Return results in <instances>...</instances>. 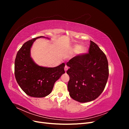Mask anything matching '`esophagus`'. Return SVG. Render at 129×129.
I'll return each mask as SVG.
<instances>
[{
  "instance_id": "esophagus-1",
  "label": "esophagus",
  "mask_w": 129,
  "mask_h": 129,
  "mask_svg": "<svg viewBox=\"0 0 129 129\" xmlns=\"http://www.w3.org/2000/svg\"><path fill=\"white\" fill-rule=\"evenodd\" d=\"M67 70H68V67H67V65H66L65 67H64V71H65V72L67 71Z\"/></svg>"
}]
</instances>
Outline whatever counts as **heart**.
<instances>
[{
  "mask_svg": "<svg viewBox=\"0 0 129 129\" xmlns=\"http://www.w3.org/2000/svg\"><path fill=\"white\" fill-rule=\"evenodd\" d=\"M73 50H74V52H77V50H79V53L80 54H82L83 53H84L87 50V48L85 47L84 46H82L81 47L80 45H75L74 46V47L73 48Z\"/></svg>",
  "mask_w": 129,
  "mask_h": 129,
  "instance_id": "1",
  "label": "heart"
}]
</instances>
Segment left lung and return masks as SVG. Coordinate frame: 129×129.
<instances>
[{
	"mask_svg": "<svg viewBox=\"0 0 129 129\" xmlns=\"http://www.w3.org/2000/svg\"><path fill=\"white\" fill-rule=\"evenodd\" d=\"M67 66L70 78L68 90L73 100L81 103L90 102L102 93L109 77L108 62L95 42L90 41L89 53L74 57Z\"/></svg>",
	"mask_w": 129,
	"mask_h": 129,
	"instance_id": "8db88e82",
	"label": "left lung"
}]
</instances>
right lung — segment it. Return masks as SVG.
<instances>
[{"label": "right lung", "mask_w": 129, "mask_h": 129, "mask_svg": "<svg viewBox=\"0 0 129 129\" xmlns=\"http://www.w3.org/2000/svg\"><path fill=\"white\" fill-rule=\"evenodd\" d=\"M40 36L25 42L19 50L14 63V74L17 83L27 95L44 97L52 92L54 83L65 73L64 63L55 67H42L30 56V48Z\"/></svg>", "instance_id": "obj_1"}]
</instances>
